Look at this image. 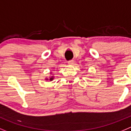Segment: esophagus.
I'll return each mask as SVG.
<instances>
[{
	"label": "esophagus",
	"mask_w": 131,
	"mask_h": 131,
	"mask_svg": "<svg viewBox=\"0 0 131 131\" xmlns=\"http://www.w3.org/2000/svg\"><path fill=\"white\" fill-rule=\"evenodd\" d=\"M74 61H73V60H70V61H68V64H70V65H72L73 64H74Z\"/></svg>",
	"instance_id": "obj_1"
}]
</instances>
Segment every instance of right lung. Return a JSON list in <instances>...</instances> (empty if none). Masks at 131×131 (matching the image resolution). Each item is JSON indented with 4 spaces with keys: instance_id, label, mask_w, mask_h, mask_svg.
Instances as JSON below:
<instances>
[{
    "instance_id": "right-lung-1",
    "label": "right lung",
    "mask_w": 131,
    "mask_h": 131,
    "mask_svg": "<svg viewBox=\"0 0 131 131\" xmlns=\"http://www.w3.org/2000/svg\"><path fill=\"white\" fill-rule=\"evenodd\" d=\"M53 78H54V76H50V77H49V78H46L45 80H49V81H52V80H53Z\"/></svg>"
}]
</instances>
